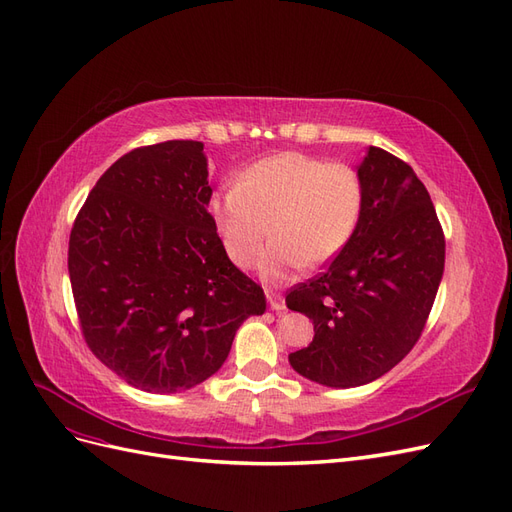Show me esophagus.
I'll return each mask as SVG.
<instances>
[{
	"label": "esophagus",
	"instance_id": "esophagus-1",
	"mask_svg": "<svg viewBox=\"0 0 512 512\" xmlns=\"http://www.w3.org/2000/svg\"><path fill=\"white\" fill-rule=\"evenodd\" d=\"M267 301H269V307L273 309V312H284V309H286V301H284L280 292L267 290Z\"/></svg>",
	"mask_w": 512,
	"mask_h": 512
}]
</instances>
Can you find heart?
Returning a JSON list of instances; mask_svg holds the SVG:
<instances>
[{"label": "heart", "instance_id": "b5f03b06", "mask_svg": "<svg viewBox=\"0 0 512 512\" xmlns=\"http://www.w3.org/2000/svg\"><path fill=\"white\" fill-rule=\"evenodd\" d=\"M365 181L359 170L286 151L247 166L235 185L209 200V213L228 258L254 265L265 282H286L301 267L316 269L344 252L361 224Z\"/></svg>", "mask_w": 512, "mask_h": 512}]
</instances>
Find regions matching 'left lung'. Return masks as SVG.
<instances>
[{
    "label": "left lung",
    "instance_id": "obj_1",
    "mask_svg": "<svg viewBox=\"0 0 512 512\" xmlns=\"http://www.w3.org/2000/svg\"><path fill=\"white\" fill-rule=\"evenodd\" d=\"M359 228L329 269L292 288L288 309L314 339L288 356L303 378L352 389L391 371L421 337L444 273V232L423 181L389 151L369 147Z\"/></svg>",
    "mask_w": 512,
    "mask_h": 512
}]
</instances>
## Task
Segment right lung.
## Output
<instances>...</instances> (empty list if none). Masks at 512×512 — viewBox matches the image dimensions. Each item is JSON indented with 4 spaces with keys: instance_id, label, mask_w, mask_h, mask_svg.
Instances as JSON below:
<instances>
[{
    "instance_id": "obj_1",
    "label": "right lung",
    "mask_w": 512,
    "mask_h": 512,
    "mask_svg": "<svg viewBox=\"0 0 512 512\" xmlns=\"http://www.w3.org/2000/svg\"><path fill=\"white\" fill-rule=\"evenodd\" d=\"M198 141L138 147L89 192L70 232L68 271L87 346L147 393L205 382L245 318L265 314L262 288L232 265L207 211Z\"/></svg>"
}]
</instances>
